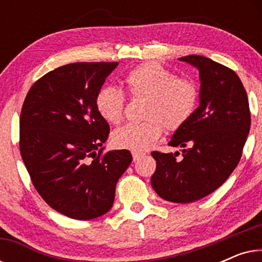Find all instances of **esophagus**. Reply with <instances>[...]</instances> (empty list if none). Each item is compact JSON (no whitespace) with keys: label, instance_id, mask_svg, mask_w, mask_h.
I'll return each mask as SVG.
<instances>
[{"label":"esophagus","instance_id":"34e87169","mask_svg":"<svg viewBox=\"0 0 262 262\" xmlns=\"http://www.w3.org/2000/svg\"><path fill=\"white\" fill-rule=\"evenodd\" d=\"M143 156H144V154H142V152H136V151L132 152V157H134L135 162H136V161H138L139 159H142Z\"/></svg>","mask_w":262,"mask_h":262}]
</instances>
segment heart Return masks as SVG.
Wrapping results in <instances>:
<instances>
[{"label":"heart","mask_w":262,"mask_h":262,"mask_svg":"<svg viewBox=\"0 0 262 262\" xmlns=\"http://www.w3.org/2000/svg\"><path fill=\"white\" fill-rule=\"evenodd\" d=\"M125 83L134 98L148 99L144 107L148 120L117 128L112 142L119 149L146 151L162 136L163 125L171 131L184 126L199 101V89L194 82L175 77L170 70L156 62L136 67L126 75ZM95 106L107 123L119 124L124 117V93L113 85H105L96 94Z\"/></svg>","instance_id":"obj_1"}]
</instances>
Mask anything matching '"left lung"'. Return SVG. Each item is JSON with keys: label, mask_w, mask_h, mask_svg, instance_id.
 Instances as JSON below:
<instances>
[{"label": "left lung", "mask_w": 262, "mask_h": 262, "mask_svg": "<svg viewBox=\"0 0 262 262\" xmlns=\"http://www.w3.org/2000/svg\"><path fill=\"white\" fill-rule=\"evenodd\" d=\"M199 70V106L184 126L171 136L178 151H152L156 170L151 186L171 203H192L216 191L239 162L250 128L246 89L229 68L204 56L179 58Z\"/></svg>", "instance_id": "1"}]
</instances>
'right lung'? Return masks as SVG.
I'll list each match as a JSON object with an SVG mask.
<instances>
[{"instance_id":"right-lung-1","label":"right lung","mask_w":262,"mask_h":262,"mask_svg":"<svg viewBox=\"0 0 262 262\" xmlns=\"http://www.w3.org/2000/svg\"><path fill=\"white\" fill-rule=\"evenodd\" d=\"M113 63H71L32 85L20 116V152L41 198L64 216L87 221L108 212L128 150L101 148L110 125L95 106ZM99 149L98 153L96 150Z\"/></svg>"}]
</instances>
